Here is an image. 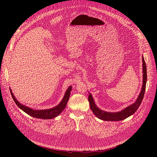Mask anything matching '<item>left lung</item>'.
<instances>
[{"instance_id":"left-lung-1","label":"left lung","mask_w":157,"mask_h":157,"mask_svg":"<svg viewBox=\"0 0 157 157\" xmlns=\"http://www.w3.org/2000/svg\"><path fill=\"white\" fill-rule=\"evenodd\" d=\"M142 62H143V64H142L143 65L142 66L143 67V84H142L141 92L136 101L131 104L130 105L123 109L122 111L118 112H107L101 110L95 103L92 95L89 93L88 101L90 109H92L93 113L98 118L105 121H119L129 117L137 110L144 99L147 82V68L144 56H142Z\"/></svg>"}]
</instances>
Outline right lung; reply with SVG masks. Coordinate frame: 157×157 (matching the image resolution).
<instances>
[{"instance_id": "1", "label": "right lung", "mask_w": 157, "mask_h": 157, "mask_svg": "<svg viewBox=\"0 0 157 157\" xmlns=\"http://www.w3.org/2000/svg\"><path fill=\"white\" fill-rule=\"evenodd\" d=\"M10 90L11 95L13 101H15L17 107H20L22 111L26 113L27 115H29L33 117L37 118H42V119H51V118H54L56 117H58L59 114L62 112L63 109L66 107L67 105V101L70 97L71 91L72 90V86H70L64 94V96L62 99V100L58 104V105L55 106L54 107H52L48 109H40V110H36V109H32L31 107H27L25 105H22L21 103L17 101V99L14 96L13 94L12 93V90Z\"/></svg>"}]
</instances>
